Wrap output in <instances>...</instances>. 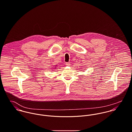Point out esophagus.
<instances>
[{
  "label": "esophagus",
  "instance_id": "34e87169",
  "mask_svg": "<svg viewBox=\"0 0 132 132\" xmlns=\"http://www.w3.org/2000/svg\"><path fill=\"white\" fill-rule=\"evenodd\" d=\"M65 65H66V66H70V63H69V62H66V64H65Z\"/></svg>",
  "mask_w": 132,
  "mask_h": 132
}]
</instances>
